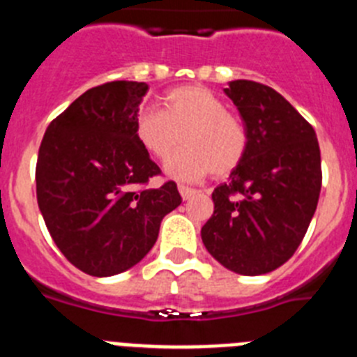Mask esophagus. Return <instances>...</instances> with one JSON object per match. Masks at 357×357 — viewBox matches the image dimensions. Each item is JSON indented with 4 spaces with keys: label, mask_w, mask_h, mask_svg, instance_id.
Here are the masks:
<instances>
[{
    "label": "esophagus",
    "mask_w": 357,
    "mask_h": 357,
    "mask_svg": "<svg viewBox=\"0 0 357 357\" xmlns=\"http://www.w3.org/2000/svg\"><path fill=\"white\" fill-rule=\"evenodd\" d=\"M178 193H181L182 200H189V198L195 197L198 191H197V189H193V188H188V185H178Z\"/></svg>",
    "instance_id": "obj_1"
}]
</instances>
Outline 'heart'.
Here are the masks:
<instances>
[{
	"label": "heart",
	"mask_w": 357,
	"mask_h": 357,
	"mask_svg": "<svg viewBox=\"0 0 357 357\" xmlns=\"http://www.w3.org/2000/svg\"><path fill=\"white\" fill-rule=\"evenodd\" d=\"M135 139L155 159L164 160L182 144L185 148L166 162L164 172L176 181H200L227 175L241 164L248 132L238 116L227 112L222 98L202 85H184L162 96V110L141 109L134 121Z\"/></svg>",
	"instance_id": "b5f03b06"
}]
</instances>
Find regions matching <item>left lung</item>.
I'll list each match as a JSON object with an SVG mask.
<instances>
[{
    "label": "left lung",
    "instance_id": "8db88e82",
    "mask_svg": "<svg viewBox=\"0 0 357 357\" xmlns=\"http://www.w3.org/2000/svg\"><path fill=\"white\" fill-rule=\"evenodd\" d=\"M225 91L248 132V148L213 193L202 241L239 275L273 272L295 254L317 211L320 146L313 127L275 89L232 80Z\"/></svg>",
    "mask_w": 357,
    "mask_h": 357
}]
</instances>
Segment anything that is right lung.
I'll return each instance as SVG.
<instances>
[{"instance_id": "1", "label": "right lung", "mask_w": 357, "mask_h": 357, "mask_svg": "<svg viewBox=\"0 0 357 357\" xmlns=\"http://www.w3.org/2000/svg\"><path fill=\"white\" fill-rule=\"evenodd\" d=\"M144 82L85 91L56 116L39 148L37 204L53 241L94 277L135 266L155 245L162 218L181 206L175 182L143 188L160 169L135 139Z\"/></svg>"}]
</instances>
